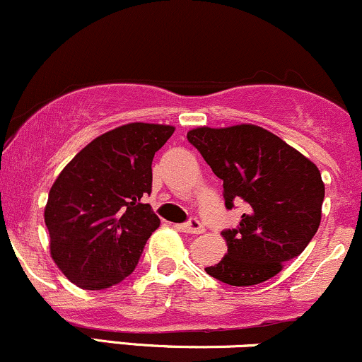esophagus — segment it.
Masks as SVG:
<instances>
[{
    "label": "esophagus",
    "mask_w": 362,
    "mask_h": 362,
    "mask_svg": "<svg viewBox=\"0 0 362 362\" xmlns=\"http://www.w3.org/2000/svg\"><path fill=\"white\" fill-rule=\"evenodd\" d=\"M178 230L185 231V233H192V235L204 233V226H202L201 221H199V219H195V218H192L190 221H187L184 224H180V226H178Z\"/></svg>",
    "instance_id": "1"
}]
</instances>
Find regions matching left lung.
<instances>
[{
    "instance_id": "obj_1",
    "label": "left lung",
    "mask_w": 362,
    "mask_h": 362,
    "mask_svg": "<svg viewBox=\"0 0 362 362\" xmlns=\"http://www.w3.org/2000/svg\"><path fill=\"white\" fill-rule=\"evenodd\" d=\"M187 139L223 180L228 209L233 201L248 207L236 230L221 233L228 253L206 272L230 286L271 279L317 233L325 197L318 167L253 124L201 126L190 129Z\"/></svg>"
}]
</instances>
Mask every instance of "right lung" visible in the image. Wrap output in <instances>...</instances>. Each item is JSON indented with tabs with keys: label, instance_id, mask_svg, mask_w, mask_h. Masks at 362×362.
Masks as SVG:
<instances>
[{
	"label": "right lung",
	"instance_id": "right-lung-1",
	"mask_svg": "<svg viewBox=\"0 0 362 362\" xmlns=\"http://www.w3.org/2000/svg\"><path fill=\"white\" fill-rule=\"evenodd\" d=\"M167 124L131 122L103 132L62 168L44 209L54 264L78 288L119 284L138 265L160 219L151 192L155 153L173 134Z\"/></svg>",
	"mask_w": 362,
	"mask_h": 362
}]
</instances>
